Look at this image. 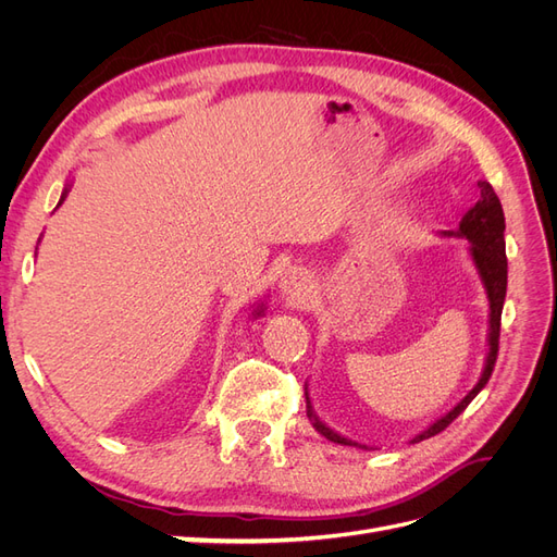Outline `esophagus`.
Here are the masks:
<instances>
[{
	"mask_svg": "<svg viewBox=\"0 0 557 557\" xmlns=\"http://www.w3.org/2000/svg\"><path fill=\"white\" fill-rule=\"evenodd\" d=\"M278 288H281L283 297L305 299L313 288V281H311L309 272H301V269H288V272L281 276Z\"/></svg>",
	"mask_w": 557,
	"mask_h": 557,
	"instance_id": "34e87169",
	"label": "esophagus"
}]
</instances>
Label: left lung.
I'll return each instance as SVG.
<instances>
[{
    "instance_id": "obj_1",
    "label": "left lung",
    "mask_w": 557,
    "mask_h": 557,
    "mask_svg": "<svg viewBox=\"0 0 557 557\" xmlns=\"http://www.w3.org/2000/svg\"><path fill=\"white\" fill-rule=\"evenodd\" d=\"M481 197L474 207H471L460 221L458 230H446L442 232V237H455V239H467L469 242V256L471 262H474L479 278L485 288L487 297V307H491V313H487V352H485V362H483V372L479 383L471 387V391L455 404V407L444 413L442 418H436L434 423H430L423 432H418L411 436L409 444H418L423 440H430V436L440 434L446 430L455 418H458L467 407L469 401L474 399L491 379L495 360H497V348H499V320H502V309H504V297H507V244H504V211L499 205V197L495 195L493 185L487 181H479ZM305 395H307V416L311 420V425L325 436V440L342 444V446H356V448H369L364 444H358L352 440H346L339 432H334L327 428L323 420H320L313 411V404L309 397V383L305 385Z\"/></svg>"
}]
</instances>
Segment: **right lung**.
Masks as SVG:
<instances>
[{"instance_id": "right-lung-1", "label": "right lung", "mask_w": 557, "mask_h": 557, "mask_svg": "<svg viewBox=\"0 0 557 557\" xmlns=\"http://www.w3.org/2000/svg\"><path fill=\"white\" fill-rule=\"evenodd\" d=\"M70 185H72V183H66V185H64V190H62V197H60V205H62V201H64L66 193H70ZM60 205H58V207H60ZM262 313H264V305H262V301H260V305H258L256 309H252V315H256V318H258V315H262Z\"/></svg>"}]
</instances>
